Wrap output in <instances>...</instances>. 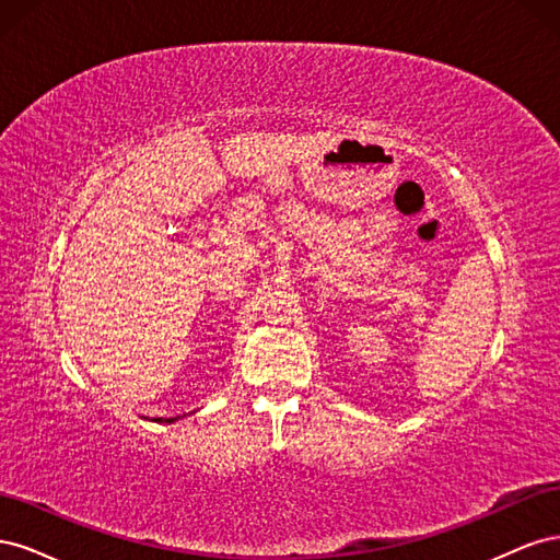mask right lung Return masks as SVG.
<instances>
[{
	"label": "right lung",
	"mask_w": 560,
	"mask_h": 560,
	"mask_svg": "<svg viewBox=\"0 0 560 560\" xmlns=\"http://www.w3.org/2000/svg\"><path fill=\"white\" fill-rule=\"evenodd\" d=\"M177 418H179V416H177ZM177 418H167V420H165V422H173V420H177ZM156 420H159V422H163V420H161V418H156Z\"/></svg>",
	"instance_id": "1"
}]
</instances>
